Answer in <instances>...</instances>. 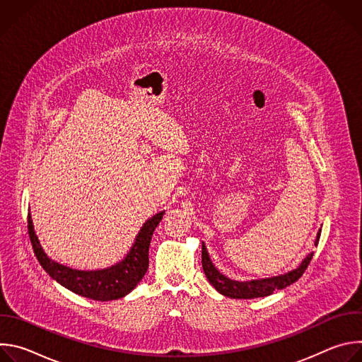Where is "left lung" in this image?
Instances as JSON below:
<instances>
[{
	"instance_id": "obj_1",
	"label": "left lung",
	"mask_w": 362,
	"mask_h": 362,
	"mask_svg": "<svg viewBox=\"0 0 362 362\" xmlns=\"http://www.w3.org/2000/svg\"><path fill=\"white\" fill-rule=\"evenodd\" d=\"M321 236V229L317 233L315 245H318ZM314 256V252L309 253L305 259L298 265V268L289 271L288 274L272 276V278H264V279H252V281H235L218 271V268L212 264L211 256L208 253V249L204 246V242H202V267L203 272L211 282V285L222 295L235 298V299H253V298H262L272 295L276 289H284L293 282H296L305 269L308 268L309 262H311Z\"/></svg>"
}]
</instances>
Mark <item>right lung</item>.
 I'll use <instances>...</instances> for the list:
<instances>
[{"label":"right lung","instance_id":"right-lung-1","mask_svg":"<svg viewBox=\"0 0 362 362\" xmlns=\"http://www.w3.org/2000/svg\"><path fill=\"white\" fill-rule=\"evenodd\" d=\"M163 215L165 211L143 223L134 243L120 262L97 271L71 269L49 259L35 235L31 214H28V235L40 265L56 282L69 291L93 300H113L130 293L147 272L151 235L163 219Z\"/></svg>","mask_w":362,"mask_h":362}]
</instances>
